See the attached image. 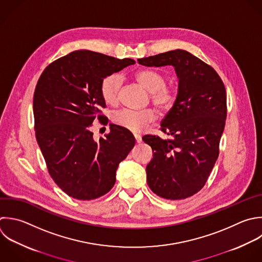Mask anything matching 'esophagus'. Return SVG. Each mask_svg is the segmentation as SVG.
Here are the masks:
<instances>
[{
  "label": "esophagus",
  "instance_id": "1",
  "mask_svg": "<svg viewBox=\"0 0 262 262\" xmlns=\"http://www.w3.org/2000/svg\"><path fill=\"white\" fill-rule=\"evenodd\" d=\"M134 138H135V140H136V142L137 143H140L141 141H142V138H141V136L140 135H134Z\"/></svg>",
  "mask_w": 262,
  "mask_h": 262
}]
</instances>
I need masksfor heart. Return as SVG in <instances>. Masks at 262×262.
<instances>
[{
	"instance_id": "heart-1",
	"label": "heart",
	"mask_w": 262,
	"mask_h": 262,
	"mask_svg": "<svg viewBox=\"0 0 262 262\" xmlns=\"http://www.w3.org/2000/svg\"><path fill=\"white\" fill-rule=\"evenodd\" d=\"M135 79L150 93V100L159 110L168 111L174 105L177 93L173 87L165 85L166 78L163 74L155 70H141L135 74ZM121 86L122 78L119 74L104 77L100 84V94L104 102L107 104L117 103ZM156 119L157 114L150 108L142 111L123 108L115 112L112 116V121L116 125L134 133L143 131Z\"/></svg>"
}]
</instances>
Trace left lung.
I'll list each match as a JSON object with an SVG mask.
<instances>
[{"label": "left lung", "instance_id": "left-lung-1", "mask_svg": "<svg viewBox=\"0 0 262 262\" xmlns=\"http://www.w3.org/2000/svg\"><path fill=\"white\" fill-rule=\"evenodd\" d=\"M137 61L175 69L176 101L161 123V130L172 138L146 135L142 139L154 151L146 166L149 188L167 200L186 199L202 189L218 158L226 119L224 84L213 68L185 50Z\"/></svg>", "mask_w": 262, "mask_h": 262}]
</instances>
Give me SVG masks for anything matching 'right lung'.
Wrapping results in <instances>:
<instances>
[{"mask_svg":"<svg viewBox=\"0 0 262 262\" xmlns=\"http://www.w3.org/2000/svg\"><path fill=\"white\" fill-rule=\"evenodd\" d=\"M101 53L78 50L50 63L34 94L35 130L49 174L70 196L90 201L108 192L119 164L135 138L128 130L110 125L106 138L95 141L92 123L105 102L100 84L107 75L134 64Z\"/></svg>","mask_w":262,"mask_h":262,"instance_id":"add662e5","label":"right lung"}]
</instances>
